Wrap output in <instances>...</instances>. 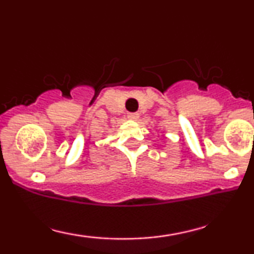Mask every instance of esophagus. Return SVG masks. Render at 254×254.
<instances>
[{"label":"esophagus","instance_id":"34e87169","mask_svg":"<svg viewBox=\"0 0 254 254\" xmlns=\"http://www.w3.org/2000/svg\"><path fill=\"white\" fill-rule=\"evenodd\" d=\"M139 117V115L137 112H132V113H127V118L132 119V121H137Z\"/></svg>","mask_w":254,"mask_h":254}]
</instances>
